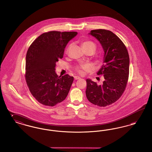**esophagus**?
Here are the masks:
<instances>
[{
	"mask_svg": "<svg viewBox=\"0 0 152 152\" xmlns=\"http://www.w3.org/2000/svg\"><path fill=\"white\" fill-rule=\"evenodd\" d=\"M74 79H75V80H79L80 79V77H79V76H75Z\"/></svg>",
	"mask_w": 152,
	"mask_h": 152,
	"instance_id": "obj_1",
	"label": "esophagus"
}]
</instances>
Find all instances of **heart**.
<instances>
[{"mask_svg":"<svg viewBox=\"0 0 152 152\" xmlns=\"http://www.w3.org/2000/svg\"><path fill=\"white\" fill-rule=\"evenodd\" d=\"M82 46L83 48L85 50H87L88 49L93 48L94 50H96V44L92 41L91 40H84L82 42ZM91 69V67L89 65L87 64H83L80 65H77L76 66L75 69L77 72L80 74H83L84 72V71H89Z\"/></svg>","mask_w":152,"mask_h":152,"instance_id":"1","label":"heart"}]
</instances>
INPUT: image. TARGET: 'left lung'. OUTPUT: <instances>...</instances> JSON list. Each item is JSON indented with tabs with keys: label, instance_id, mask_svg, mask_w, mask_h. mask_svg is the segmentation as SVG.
Returning a JSON list of instances; mask_svg holds the SVG:
<instances>
[{
	"label": "left lung",
	"instance_id": "1",
	"mask_svg": "<svg viewBox=\"0 0 152 152\" xmlns=\"http://www.w3.org/2000/svg\"><path fill=\"white\" fill-rule=\"evenodd\" d=\"M100 43L104 51L103 64L97 72L102 75L101 85L87 79L86 96L89 101L99 107L109 105L123 94L129 77V56L121 39L106 29H94L89 34Z\"/></svg>",
	"mask_w": 152,
	"mask_h": 152
}]
</instances>
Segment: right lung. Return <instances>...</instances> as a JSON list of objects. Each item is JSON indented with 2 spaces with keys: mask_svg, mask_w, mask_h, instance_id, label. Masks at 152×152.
<instances>
[{
  "mask_svg": "<svg viewBox=\"0 0 152 152\" xmlns=\"http://www.w3.org/2000/svg\"><path fill=\"white\" fill-rule=\"evenodd\" d=\"M77 34L50 31L40 35L29 46L26 58V80L31 94L43 105L55 106L64 100L69 93L73 77H58L55 66L63 57L66 44Z\"/></svg>",
  "mask_w": 152,
  "mask_h": 152,
  "instance_id": "add662e5",
  "label": "right lung"
}]
</instances>
